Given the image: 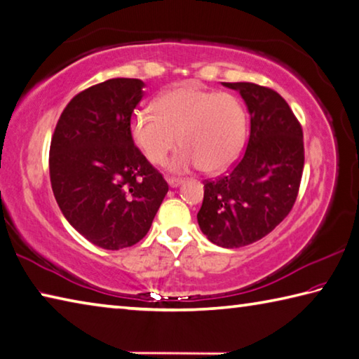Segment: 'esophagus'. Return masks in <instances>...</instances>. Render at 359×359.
I'll return each mask as SVG.
<instances>
[{
	"instance_id": "34e87169",
	"label": "esophagus",
	"mask_w": 359,
	"mask_h": 359,
	"mask_svg": "<svg viewBox=\"0 0 359 359\" xmlns=\"http://www.w3.org/2000/svg\"><path fill=\"white\" fill-rule=\"evenodd\" d=\"M182 182H184V180L179 179V177H168V184H169V187H171V188L179 187Z\"/></svg>"
}]
</instances>
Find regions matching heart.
Masks as SVG:
<instances>
[{"instance_id": "heart-1", "label": "heart", "mask_w": 359, "mask_h": 359, "mask_svg": "<svg viewBox=\"0 0 359 359\" xmlns=\"http://www.w3.org/2000/svg\"><path fill=\"white\" fill-rule=\"evenodd\" d=\"M152 111L132 117L133 141L152 165H161L179 144L184 146L171 161L172 171L201 166L205 172H221L242 152L248 114L236 95L202 89L196 84L166 90Z\"/></svg>"}]
</instances>
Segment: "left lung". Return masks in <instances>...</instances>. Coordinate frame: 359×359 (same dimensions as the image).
<instances>
[{
    "label": "left lung",
    "mask_w": 359,
    "mask_h": 359,
    "mask_svg": "<svg viewBox=\"0 0 359 359\" xmlns=\"http://www.w3.org/2000/svg\"><path fill=\"white\" fill-rule=\"evenodd\" d=\"M243 97L251 132L226 175L204 182L198 223L212 243L240 248L270 233L295 204L304 168L302 123L276 90L254 83H223Z\"/></svg>",
    "instance_id": "obj_1"
}]
</instances>
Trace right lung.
Listing matches in <instances>:
<instances>
[{
  "mask_svg": "<svg viewBox=\"0 0 359 359\" xmlns=\"http://www.w3.org/2000/svg\"><path fill=\"white\" fill-rule=\"evenodd\" d=\"M144 86L136 78H111L81 90L51 136L50 182L57 205L103 250L138 243L169 188L130 132Z\"/></svg>",
  "mask_w": 359,
  "mask_h": 359,
  "instance_id": "1",
  "label": "right lung"
}]
</instances>
